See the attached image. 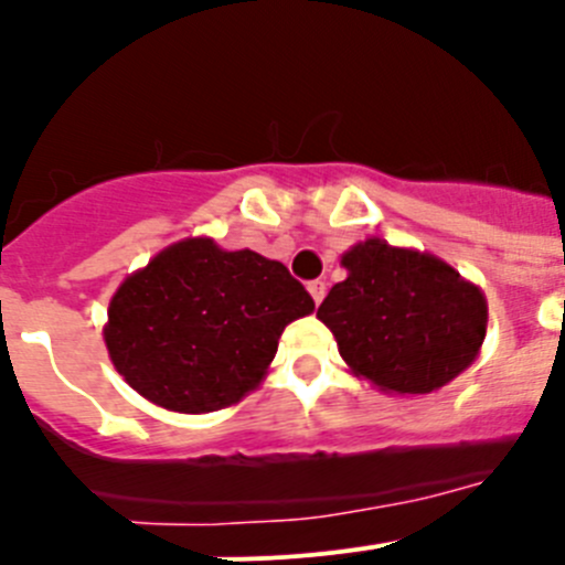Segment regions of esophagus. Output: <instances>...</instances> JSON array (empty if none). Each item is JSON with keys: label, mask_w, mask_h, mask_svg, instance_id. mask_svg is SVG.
<instances>
[{"label": "esophagus", "mask_w": 565, "mask_h": 565, "mask_svg": "<svg viewBox=\"0 0 565 565\" xmlns=\"http://www.w3.org/2000/svg\"><path fill=\"white\" fill-rule=\"evenodd\" d=\"M308 294H311L313 302H322V297H326V282L322 279H313V282H308Z\"/></svg>", "instance_id": "obj_1"}]
</instances>
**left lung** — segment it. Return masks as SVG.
<instances>
[{"label": "left lung", "instance_id": "obj_1", "mask_svg": "<svg viewBox=\"0 0 565 565\" xmlns=\"http://www.w3.org/2000/svg\"><path fill=\"white\" fill-rule=\"evenodd\" d=\"M348 277L317 317L356 376L387 393H433L476 362L487 337L483 291L416 248L371 237L342 254Z\"/></svg>", "mask_w": 565, "mask_h": 565}]
</instances>
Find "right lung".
Here are the masks:
<instances>
[{
    "label": "right lung",
    "instance_id": "1",
    "mask_svg": "<svg viewBox=\"0 0 565 565\" xmlns=\"http://www.w3.org/2000/svg\"><path fill=\"white\" fill-rule=\"evenodd\" d=\"M311 294L277 259L209 237L163 248L109 299L104 342L132 391L174 413L237 404L266 379Z\"/></svg>",
    "mask_w": 565,
    "mask_h": 565
}]
</instances>
